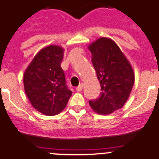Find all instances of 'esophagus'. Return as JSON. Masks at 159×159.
<instances>
[{
  "label": "esophagus",
  "instance_id": "1",
  "mask_svg": "<svg viewBox=\"0 0 159 159\" xmlns=\"http://www.w3.org/2000/svg\"><path fill=\"white\" fill-rule=\"evenodd\" d=\"M82 89H83V84H81L79 85L78 87H76V89H75V90H76L77 92H81V91H82Z\"/></svg>",
  "mask_w": 159,
  "mask_h": 159
}]
</instances>
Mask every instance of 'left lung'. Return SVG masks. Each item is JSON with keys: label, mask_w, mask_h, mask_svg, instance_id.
<instances>
[{"label": "left lung", "mask_w": 159, "mask_h": 159, "mask_svg": "<svg viewBox=\"0 0 159 159\" xmlns=\"http://www.w3.org/2000/svg\"><path fill=\"white\" fill-rule=\"evenodd\" d=\"M89 48L101 87L99 97L89 100V104L98 113L110 114L128 100L134 84V70L118 46L111 39L100 38Z\"/></svg>", "instance_id": "1"}]
</instances>
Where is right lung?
I'll list each match as a JSON object with an SVG mask.
<instances>
[{"instance_id":"add662e5","label":"right lung","mask_w":159,"mask_h":159,"mask_svg":"<svg viewBox=\"0 0 159 159\" xmlns=\"http://www.w3.org/2000/svg\"><path fill=\"white\" fill-rule=\"evenodd\" d=\"M63 58L62 47L49 46L38 53L24 74L27 97L35 109L47 116L62 112L72 94L61 67Z\"/></svg>"}]
</instances>
